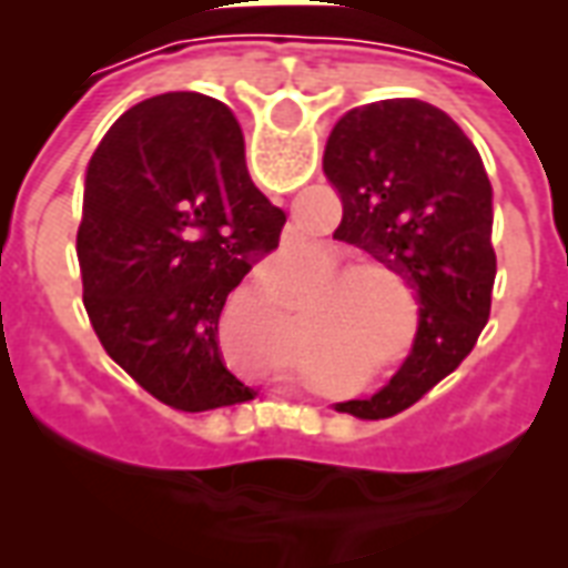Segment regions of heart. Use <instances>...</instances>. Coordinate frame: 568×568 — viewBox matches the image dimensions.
I'll return each mask as SVG.
<instances>
[{
	"mask_svg": "<svg viewBox=\"0 0 568 568\" xmlns=\"http://www.w3.org/2000/svg\"><path fill=\"white\" fill-rule=\"evenodd\" d=\"M344 264V258H341V252H325V258H322V273H334L337 267ZM377 273H383V267H377V264H353V267H346L341 276H337V283H358V280H365V276H377Z\"/></svg>",
	"mask_w": 568,
	"mask_h": 568,
	"instance_id": "obj_1",
	"label": "heart"
}]
</instances>
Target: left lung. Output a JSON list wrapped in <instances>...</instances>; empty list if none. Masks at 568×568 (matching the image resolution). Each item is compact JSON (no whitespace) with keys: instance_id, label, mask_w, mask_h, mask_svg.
<instances>
[{"instance_id":"obj_1","label":"left lung","mask_w":568,"mask_h":568,"mask_svg":"<svg viewBox=\"0 0 568 568\" xmlns=\"http://www.w3.org/2000/svg\"><path fill=\"white\" fill-rule=\"evenodd\" d=\"M322 170L344 203L334 240L402 273L419 301L405 365L381 393L334 405L386 419L459 368L489 320L493 187L459 124L423 100H381L334 124Z\"/></svg>"}]
</instances>
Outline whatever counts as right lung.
I'll list each match as a JSON object with an SVG mask.
<instances>
[{"instance_id": "right-lung-1", "label": "right lung", "mask_w": 568, "mask_h": 568, "mask_svg": "<svg viewBox=\"0 0 568 568\" xmlns=\"http://www.w3.org/2000/svg\"><path fill=\"white\" fill-rule=\"evenodd\" d=\"M283 224L248 179L227 105L179 91L128 109L88 163L75 240L105 353L175 410L255 398L224 368L219 316L252 264L280 246Z\"/></svg>"}]
</instances>
